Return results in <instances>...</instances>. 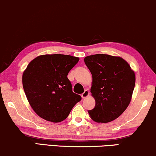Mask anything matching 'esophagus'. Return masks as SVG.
Returning a JSON list of instances; mask_svg holds the SVG:
<instances>
[{"label": "esophagus", "instance_id": "1", "mask_svg": "<svg viewBox=\"0 0 156 156\" xmlns=\"http://www.w3.org/2000/svg\"><path fill=\"white\" fill-rule=\"evenodd\" d=\"M89 93H90V92H89L88 90H85L84 91V93L82 94V98H85L86 97L88 96H89Z\"/></svg>", "mask_w": 156, "mask_h": 156}]
</instances>
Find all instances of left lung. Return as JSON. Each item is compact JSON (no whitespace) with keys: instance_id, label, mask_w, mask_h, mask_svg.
I'll list each match as a JSON object with an SVG mask.
<instances>
[{"instance_id":"left-lung-1","label":"left lung","mask_w":156,"mask_h":156,"mask_svg":"<svg viewBox=\"0 0 156 156\" xmlns=\"http://www.w3.org/2000/svg\"><path fill=\"white\" fill-rule=\"evenodd\" d=\"M92 74L90 92L96 100L88 110L98 122H109L122 114L131 101L135 86V74L129 63L120 57L96 54L84 59Z\"/></svg>"}]
</instances>
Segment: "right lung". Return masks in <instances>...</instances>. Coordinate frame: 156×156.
<instances>
[{"label": "right lung", "mask_w": 156, "mask_h": 156, "mask_svg": "<svg viewBox=\"0 0 156 156\" xmlns=\"http://www.w3.org/2000/svg\"><path fill=\"white\" fill-rule=\"evenodd\" d=\"M79 58L61 54L36 58L23 75L24 91L29 104L41 118L53 122L63 121L82 97L72 91L67 77Z\"/></svg>", "instance_id": "obj_1"}]
</instances>
